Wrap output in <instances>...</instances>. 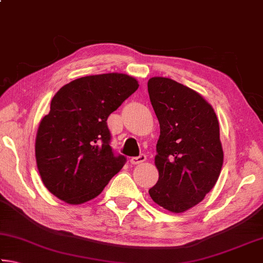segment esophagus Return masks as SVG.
Masks as SVG:
<instances>
[{
    "mask_svg": "<svg viewBox=\"0 0 263 263\" xmlns=\"http://www.w3.org/2000/svg\"><path fill=\"white\" fill-rule=\"evenodd\" d=\"M144 161H146V155L145 154H140L139 157H133V158L130 159V162L132 164H139V163L144 162Z\"/></svg>",
    "mask_w": 263,
    "mask_h": 263,
    "instance_id": "obj_1",
    "label": "esophagus"
}]
</instances>
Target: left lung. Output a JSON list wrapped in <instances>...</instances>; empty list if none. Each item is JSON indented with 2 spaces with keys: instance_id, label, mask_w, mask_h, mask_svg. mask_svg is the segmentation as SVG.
I'll use <instances>...</instances> for the list:
<instances>
[{
  "instance_id": "1",
  "label": "left lung",
  "mask_w": 263,
  "mask_h": 263,
  "mask_svg": "<svg viewBox=\"0 0 263 263\" xmlns=\"http://www.w3.org/2000/svg\"><path fill=\"white\" fill-rule=\"evenodd\" d=\"M160 124L155 166L159 180L148 190L158 205L181 213L202 202L219 177L224 153L212 106L193 89L168 78L148 80Z\"/></svg>"
}]
</instances>
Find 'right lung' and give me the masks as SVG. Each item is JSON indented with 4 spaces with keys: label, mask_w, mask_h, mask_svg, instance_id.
<instances>
[{
    "label": "right lung",
    "mask_w": 263,
    "mask_h": 263,
    "mask_svg": "<svg viewBox=\"0 0 263 263\" xmlns=\"http://www.w3.org/2000/svg\"><path fill=\"white\" fill-rule=\"evenodd\" d=\"M138 87L135 78L108 73L74 80L53 96L35 137V161L55 197L86 203L123 168L126 158L110 146L106 119Z\"/></svg>",
    "instance_id": "1"
}]
</instances>
